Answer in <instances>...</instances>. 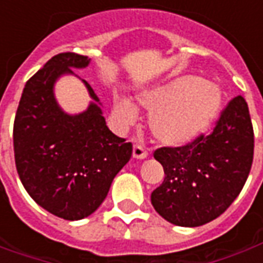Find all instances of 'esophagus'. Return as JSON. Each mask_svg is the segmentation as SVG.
<instances>
[{
	"label": "esophagus",
	"mask_w": 263,
	"mask_h": 263,
	"mask_svg": "<svg viewBox=\"0 0 263 263\" xmlns=\"http://www.w3.org/2000/svg\"><path fill=\"white\" fill-rule=\"evenodd\" d=\"M132 156L135 158V159H145V158H148V151L143 148L142 145H135L134 146V151H132Z\"/></svg>",
	"instance_id": "1"
}]
</instances>
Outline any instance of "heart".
I'll return each mask as SVG.
<instances>
[{
    "instance_id": "obj_1",
    "label": "heart",
    "mask_w": 263,
    "mask_h": 263,
    "mask_svg": "<svg viewBox=\"0 0 263 263\" xmlns=\"http://www.w3.org/2000/svg\"><path fill=\"white\" fill-rule=\"evenodd\" d=\"M138 101L151 111L149 126L154 137L177 146L192 142L209 129L218 114L221 92L203 77L182 76L138 94ZM112 118L121 128L134 125L137 107L124 97L114 98Z\"/></svg>"
}]
</instances>
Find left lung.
<instances>
[{"label": "left lung", "instance_id": "obj_1", "mask_svg": "<svg viewBox=\"0 0 263 263\" xmlns=\"http://www.w3.org/2000/svg\"><path fill=\"white\" fill-rule=\"evenodd\" d=\"M155 159L165 180L151 194L154 209L179 227L215 220L241 193L254 160V128L248 104L234 97L213 132L177 148H159Z\"/></svg>", "mask_w": 263, "mask_h": 263}]
</instances>
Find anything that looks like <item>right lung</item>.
Instances as JSON below:
<instances>
[{
  "instance_id": "1",
  "label": "right lung",
  "mask_w": 263,
  "mask_h": 263,
  "mask_svg": "<svg viewBox=\"0 0 263 263\" xmlns=\"http://www.w3.org/2000/svg\"><path fill=\"white\" fill-rule=\"evenodd\" d=\"M88 63L73 52L48 60L26 81L14 121L15 165L24 187L42 209L69 221L86 218L101 205L132 155V143L108 129L86 80L92 100L86 111L66 114L54 98L60 76Z\"/></svg>"
}]
</instances>
